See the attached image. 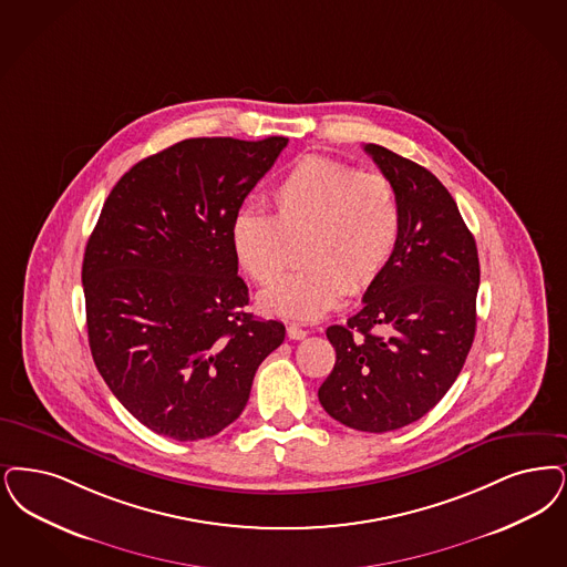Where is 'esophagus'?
Returning <instances> with one entry per match:
<instances>
[{
  "instance_id": "esophagus-1",
  "label": "esophagus",
  "mask_w": 567,
  "mask_h": 567,
  "mask_svg": "<svg viewBox=\"0 0 567 567\" xmlns=\"http://www.w3.org/2000/svg\"><path fill=\"white\" fill-rule=\"evenodd\" d=\"M287 336H289V340H303V338L308 336V331L301 329V327H297V324H289V327H287Z\"/></svg>"
}]
</instances>
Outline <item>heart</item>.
<instances>
[{"label":"heart","mask_w":567,"mask_h":567,"mask_svg":"<svg viewBox=\"0 0 567 567\" xmlns=\"http://www.w3.org/2000/svg\"><path fill=\"white\" fill-rule=\"evenodd\" d=\"M272 215L243 208L229 226L240 270L259 285L274 282L289 245H301L299 272L259 295L268 315L317 320L350 289L371 287L392 261L403 231V206L384 173L340 159H301L270 194Z\"/></svg>","instance_id":"obj_1"}]
</instances>
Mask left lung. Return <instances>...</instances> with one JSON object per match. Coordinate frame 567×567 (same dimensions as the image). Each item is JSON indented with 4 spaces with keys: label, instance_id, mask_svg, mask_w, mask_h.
<instances>
[{
    "label": "left lung",
    "instance_id": "8db88e82",
    "mask_svg": "<svg viewBox=\"0 0 567 567\" xmlns=\"http://www.w3.org/2000/svg\"><path fill=\"white\" fill-rule=\"evenodd\" d=\"M364 152L399 192L403 231L361 312L327 329L336 364L318 401L348 429L388 432L426 415L460 375L475 340L481 270L445 185L382 145Z\"/></svg>",
    "mask_w": 567,
    "mask_h": 567
}]
</instances>
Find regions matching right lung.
Returning a JSON list of instances; mask_svg holds the SVG:
<instances>
[{"label":"right lung","mask_w":567,"mask_h":567,"mask_svg":"<svg viewBox=\"0 0 567 567\" xmlns=\"http://www.w3.org/2000/svg\"><path fill=\"white\" fill-rule=\"evenodd\" d=\"M287 143L185 138L136 162L103 204L82 264L92 359L156 434L224 431L285 340L282 322L245 310L229 226Z\"/></svg>","instance_id":"obj_1"}]
</instances>
